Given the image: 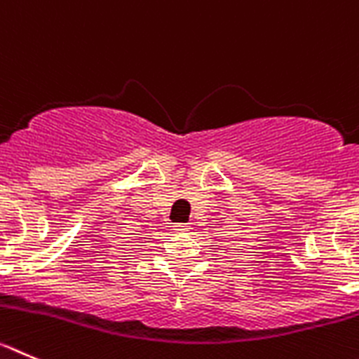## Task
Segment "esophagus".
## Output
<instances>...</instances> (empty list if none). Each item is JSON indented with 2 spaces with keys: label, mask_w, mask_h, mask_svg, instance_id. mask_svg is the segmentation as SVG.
I'll return each instance as SVG.
<instances>
[{
  "label": "esophagus",
  "mask_w": 359,
  "mask_h": 359,
  "mask_svg": "<svg viewBox=\"0 0 359 359\" xmlns=\"http://www.w3.org/2000/svg\"><path fill=\"white\" fill-rule=\"evenodd\" d=\"M173 227H175V231H179V232L189 231V224H177V225H173Z\"/></svg>",
  "instance_id": "34e87169"
}]
</instances>
